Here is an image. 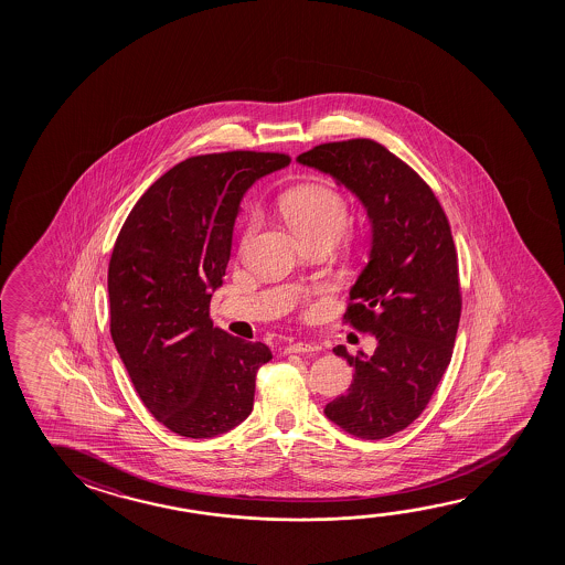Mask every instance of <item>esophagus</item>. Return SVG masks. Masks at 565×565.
<instances>
[{
  "mask_svg": "<svg viewBox=\"0 0 565 565\" xmlns=\"http://www.w3.org/2000/svg\"><path fill=\"white\" fill-rule=\"evenodd\" d=\"M317 351L313 344H309V342H294V344H289L286 347V354H313Z\"/></svg>",
  "mask_w": 565,
  "mask_h": 565,
  "instance_id": "esophagus-1",
  "label": "esophagus"
}]
</instances>
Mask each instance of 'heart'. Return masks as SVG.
<instances>
[{
  "mask_svg": "<svg viewBox=\"0 0 565 565\" xmlns=\"http://www.w3.org/2000/svg\"><path fill=\"white\" fill-rule=\"evenodd\" d=\"M281 211L286 214L289 224L296 228L303 238L317 234H331L339 236L344 224L349 221V206L339 191L319 183H307L287 191L281 199ZM256 231V216H252L244 234L242 244H248L252 234Z\"/></svg>",
  "mask_w": 565,
  "mask_h": 565,
  "instance_id": "b5f03b06",
  "label": "heart"
}]
</instances>
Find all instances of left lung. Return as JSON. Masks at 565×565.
Segmentation results:
<instances>
[{"label": "left lung", "mask_w": 565, "mask_h": 565, "mask_svg": "<svg viewBox=\"0 0 565 565\" xmlns=\"http://www.w3.org/2000/svg\"><path fill=\"white\" fill-rule=\"evenodd\" d=\"M297 161L356 194L371 221V254L344 319L376 349L352 356L334 347L354 374L324 416L354 437L384 439L426 409L451 362L461 287L449 221L426 181L374 139L321 143Z\"/></svg>", "instance_id": "8db88e82"}]
</instances>
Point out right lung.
<instances>
[{
	"instance_id": "add662e5",
	"label": "right lung",
	"mask_w": 565,
	"mask_h": 565,
	"mask_svg": "<svg viewBox=\"0 0 565 565\" xmlns=\"http://www.w3.org/2000/svg\"><path fill=\"white\" fill-rule=\"evenodd\" d=\"M289 161L264 151L185 159L141 194L116 238L111 341L139 398L173 434L216 437L250 416L256 372L271 352L213 327L209 309L242 196Z\"/></svg>"
}]
</instances>
